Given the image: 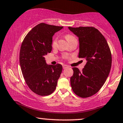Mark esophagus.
I'll return each instance as SVG.
<instances>
[{"label":"esophagus","mask_w":123,"mask_h":123,"mask_svg":"<svg viewBox=\"0 0 123 123\" xmlns=\"http://www.w3.org/2000/svg\"><path fill=\"white\" fill-rule=\"evenodd\" d=\"M68 68V66L67 65H63V68L64 69H67V68Z\"/></svg>","instance_id":"34e87169"}]
</instances>
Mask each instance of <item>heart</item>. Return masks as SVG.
Segmentation results:
<instances>
[{
    "mask_svg": "<svg viewBox=\"0 0 123 123\" xmlns=\"http://www.w3.org/2000/svg\"><path fill=\"white\" fill-rule=\"evenodd\" d=\"M65 38H66V39L68 41V42H69L70 41H71L72 39H74V38H76L74 36H72V35L69 34H68L65 35ZM56 42H57V38H54V39H53V41H52V47H55L56 44ZM64 57H65V58H66L67 56H64Z\"/></svg>",
    "mask_w": 123,
    "mask_h": 123,
    "instance_id": "1",
    "label": "heart"
}]
</instances>
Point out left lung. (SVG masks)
Wrapping results in <instances>:
<instances>
[{"instance_id": "1", "label": "left lung", "mask_w": 123, "mask_h": 123, "mask_svg": "<svg viewBox=\"0 0 123 123\" xmlns=\"http://www.w3.org/2000/svg\"><path fill=\"white\" fill-rule=\"evenodd\" d=\"M68 28L79 37V58L87 60L82 71L72 68L71 85L77 96L87 98L96 94L106 82L111 68V50L97 29L92 26Z\"/></svg>"}]
</instances>
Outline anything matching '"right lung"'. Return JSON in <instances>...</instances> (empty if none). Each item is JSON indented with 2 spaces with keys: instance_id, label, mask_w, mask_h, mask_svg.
Returning a JSON list of instances; mask_svg holds the SVG:
<instances>
[{
  "instance_id": "add662e5",
  "label": "right lung",
  "mask_w": 123,
  "mask_h": 123,
  "mask_svg": "<svg viewBox=\"0 0 123 123\" xmlns=\"http://www.w3.org/2000/svg\"><path fill=\"white\" fill-rule=\"evenodd\" d=\"M63 26L45 23L36 25L22 42L20 64L27 85L41 96H46L55 91L62 71V65H48L44 56L52 50V36Z\"/></svg>"
}]
</instances>
